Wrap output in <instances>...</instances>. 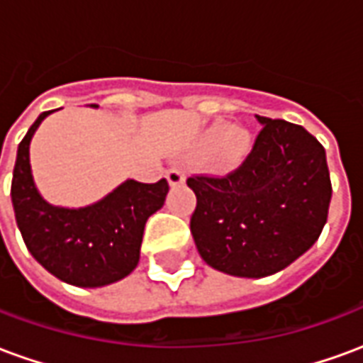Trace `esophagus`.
Wrapping results in <instances>:
<instances>
[{
  "label": "esophagus",
  "mask_w": 363,
  "mask_h": 363,
  "mask_svg": "<svg viewBox=\"0 0 363 363\" xmlns=\"http://www.w3.org/2000/svg\"><path fill=\"white\" fill-rule=\"evenodd\" d=\"M184 179H186V174H184V171H182V169H177V167H173V169H169V171H167V181H169V184H173V186H179V184H182V182H184Z\"/></svg>",
  "instance_id": "esophagus-1"
}]
</instances>
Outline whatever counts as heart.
<instances>
[{"instance_id":"1","label":"heart","mask_w":363,"mask_h":363,"mask_svg":"<svg viewBox=\"0 0 363 363\" xmlns=\"http://www.w3.org/2000/svg\"><path fill=\"white\" fill-rule=\"evenodd\" d=\"M251 145L249 134L241 128H229L228 124H213L208 128L202 140L204 151H213V163L218 167H233L247 155Z\"/></svg>"}]
</instances>
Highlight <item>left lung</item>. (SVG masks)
I'll use <instances>...</instances> for the list:
<instances>
[{"label": "left lung", "instance_id": "obj_1", "mask_svg": "<svg viewBox=\"0 0 363 363\" xmlns=\"http://www.w3.org/2000/svg\"><path fill=\"white\" fill-rule=\"evenodd\" d=\"M243 163L223 177L192 174L190 231L216 270L262 278L309 251L327 223L333 184L320 142L303 126L259 116Z\"/></svg>", "mask_w": 363, "mask_h": 363}]
</instances>
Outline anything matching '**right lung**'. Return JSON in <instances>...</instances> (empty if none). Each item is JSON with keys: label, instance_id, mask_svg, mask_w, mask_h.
<instances>
[{"label": "right lung", "instance_id": "right-lung-1", "mask_svg": "<svg viewBox=\"0 0 363 363\" xmlns=\"http://www.w3.org/2000/svg\"><path fill=\"white\" fill-rule=\"evenodd\" d=\"M43 112L21 140L13 169L15 220L30 255L60 280L96 288L124 278L138 267L145 221L165 202L169 182L126 181L101 202L66 210L44 202L36 192L28 143Z\"/></svg>", "mask_w": 363, "mask_h": 363}]
</instances>
